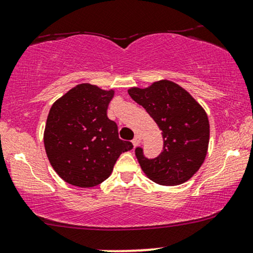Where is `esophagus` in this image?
Returning <instances> with one entry per match:
<instances>
[{
	"mask_svg": "<svg viewBox=\"0 0 253 253\" xmlns=\"http://www.w3.org/2000/svg\"><path fill=\"white\" fill-rule=\"evenodd\" d=\"M140 142H141V138H140L139 135H135V138L132 140V144H133V146H134V147H135V146H138Z\"/></svg>",
	"mask_w": 253,
	"mask_h": 253,
	"instance_id": "esophagus-1",
	"label": "esophagus"
}]
</instances>
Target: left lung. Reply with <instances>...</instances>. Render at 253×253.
Wrapping results in <instances>:
<instances>
[{"label":"left lung","mask_w":253,"mask_h":253,"mask_svg":"<svg viewBox=\"0 0 253 253\" xmlns=\"http://www.w3.org/2000/svg\"><path fill=\"white\" fill-rule=\"evenodd\" d=\"M128 94L146 109L163 130V152L154 159L144 156L141 147L135 156L142 171L160 185L182 184L192 178L208 153L210 124L202 106L184 88L169 80L148 88H130Z\"/></svg>","instance_id":"1"}]
</instances>
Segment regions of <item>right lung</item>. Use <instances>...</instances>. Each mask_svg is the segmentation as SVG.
<instances>
[{
	"instance_id": "add662e5",
	"label": "right lung",
	"mask_w": 253,
	"mask_h": 253,
	"mask_svg": "<svg viewBox=\"0 0 253 253\" xmlns=\"http://www.w3.org/2000/svg\"><path fill=\"white\" fill-rule=\"evenodd\" d=\"M114 90L89 84L72 88L51 106L44 128L50 165L68 184L93 187L111 175L121 153L132 150L119 139L118 126L107 117Z\"/></svg>"
}]
</instances>
